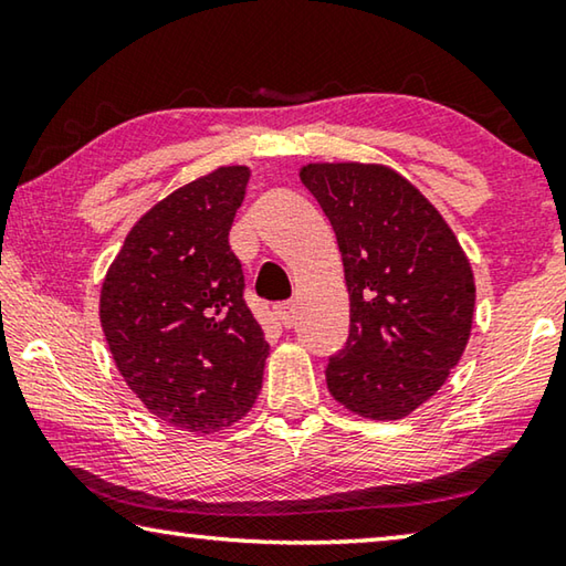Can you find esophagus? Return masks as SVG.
Listing matches in <instances>:
<instances>
[{"label": "esophagus", "instance_id": "34e87169", "mask_svg": "<svg viewBox=\"0 0 566 566\" xmlns=\"http://www.w3.org/2000/svg\"><path fill=\"white\" fill-rule=\"evenodd\" d=\"M274 312H276V317H280V322L284 324L286 329L294 327V322H296V304H294V302H282V304H276V306H274Z\"/></svg>", "mask_w": 566, "mask_h": 566}]
</instances>
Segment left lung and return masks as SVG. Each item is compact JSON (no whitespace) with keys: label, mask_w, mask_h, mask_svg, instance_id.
<instances>
[{"label":"left lung","mask_w":566,"mask_h":566,"mask_svg":"<svg viewBox=\"0 0 566 566\" xmlns=\"http://www.w3.org/2000/svg\"><path fill=\"white\" fill-rule=\"evenodd\" d=\"M337 234L347 347L327 387L364 419H405L444 385L474 319V274L452 227L399 171L361 161L300 169Z\"/></svg>","instance_id":"8db88e82"}]
</instances>
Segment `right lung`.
Here are the masks:
<instances>
[{"instance_id":"1","label":"right lung","mask_w":566,"mask_h":566,"mask_svg":"<svg viewBox=\"0 0 566 566\" xmlns=\"http://www.w3.org/2000/svg\"><path fill=\"white\" fill-rule=\"evenodd\" d=\"M249 167L171 191L129 229L99 294V322L127 387L195 434L232 427L262 389L270 344L244 302L229 229Z\"/></svg>"}]
</instances>
